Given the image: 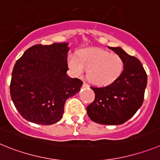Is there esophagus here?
Here are the masks:
<instances>
[{
    "instance_id": "esophagus-1",
    "label": "esophagus",
    "mask_w": 160,
    "mask_h": 160,
    "mask_svg": "<svg viewBox=\"0 0 160 160\" xmlns=\"http://www.w3.org/2000/svg\"><path fill=\"white\" fill-rule=\"evenodd\" d=\"M83 88H88V84L87 83H85V82H83Z\"/></svg>"
}]
</instances>
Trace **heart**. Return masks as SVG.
<instances>
[{"mask_svg":"<svg viewBox=\"0 0 160 160\" xmlns=\"http://www.w3.org/2000/svg\"><path fill=\"white\" fill-rule=\"evenodd\" d=\"M68 64L73 74L82 77L88 71V79L96 85H108L121 75L123 61L117 54L101 48H91L80 52L79 57L71 54Z\"/></svg>","mask_w":160,"mask_h":160,"instance_id":"1","label":"heart"}]
</instances>
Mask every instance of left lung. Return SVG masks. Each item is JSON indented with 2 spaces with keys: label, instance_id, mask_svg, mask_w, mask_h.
I'll return each mask as SVG.
<instances>
[{
  "label": "left lung",
  "instance_id": "left-lung-1",
  "mask_svg": "<svg viewBox=\"0 0 160 160\" xmlns=\"http://www.w3.org/2000/svg\"><path fill=\"white\" fill-rule=\"evenodd\" d=\"M121 57L123 70L113 83L101 88L91 87L95 100L87 107L92 121L105 125H119L136 114L143 102L148 77L141 62L120 47H108Z\"/></svg>",
  "mask_w": 160,
  "mask_h": 160
}]
</instances>
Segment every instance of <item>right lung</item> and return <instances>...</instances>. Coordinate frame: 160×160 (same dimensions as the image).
I'll use <instances>...</instances> for the list:
<instances>
[{"label":"right lung","instance_id":"obj_1","mask_svg":"<svg viewBox=\"0 0 160 160\" xmlns=\"http://www.w3.org/2000/svg\"><path fill=\"white\" fill-rule=\"evenodd\" d=\"M68 43L36 44L17 60L12 73L10 95L23 118L50 125L63 117L67 99L77 94L83 82L67 75Z\"/></svg>","mask_w":160,"mask_h":160}]
</instances>
